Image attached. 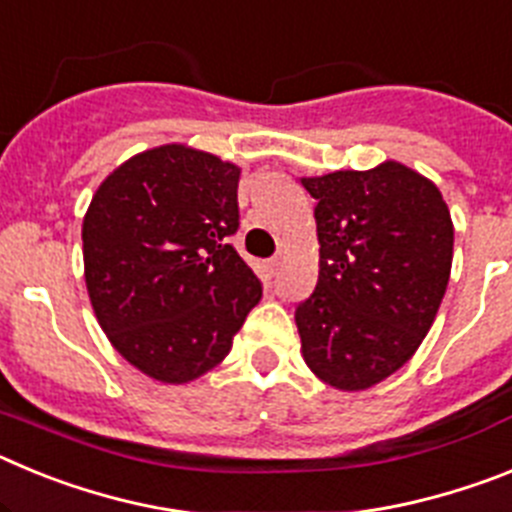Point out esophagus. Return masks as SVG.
Segmentation results:
<instances>
[{"mask_svg": "<svg viewBox=\"0 0 512 512\" xmlns=\"http://www.w3.org/2000/svg\"><path fill=\"white\" fill-rule=\"evenodd\" d=\"M266 269H269L271 277H277L279 269H282V259H279V256H274V259H269V261H266Z\"/></svg>", "mask_w": 512, "mask_h": 512, "instance_id": "obj_1", "label": "esophagus"}]
</instances>
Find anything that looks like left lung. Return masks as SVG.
<instances>
[{"mask_svg": "<svg viewBox=\"0 0 512 512\" xmlns=\"http://www.w3.org/2000/svg\"><path fill=\"white\" fill-rule=\"evenodd\" d=\"M320 243L318 284L295 310L312 374L369 390L418 351L441 307L454 223L431 179L397 161L305 176Z\"/></svg>", "mask_w": 512, "mask_h": 512, "instance_id": "obj_1", "label": "left lung"}]
</instances>
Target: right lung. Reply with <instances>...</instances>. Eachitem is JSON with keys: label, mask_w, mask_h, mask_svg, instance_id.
Returning <instances> with one entry per match:
<instances>
[{"label": "right lung", "mask_w": 512, "mask_h": 512, "mask_svg": "<svg viewBox=\"0 0 512 512\" xmlns=\"http://www.w3.org/2000/svg\"><path fill=\"white\" fill-rule=\"evenodd\" d=\"M230 161L169 143L117 166L84 215V279L122 359L184 384L228 356L261 282L228 243L238 230Z\"/></svg>", "instance_id": "right-lung-1"}]
</instances>
